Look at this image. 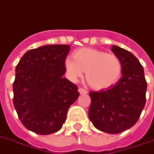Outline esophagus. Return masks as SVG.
I'll return each mask as SVG.
<instances>
[{
  "instance_id": "34e87169",
  "label": "esophagus",
  "mask_w": 154,
  "mask_h": 154,
  "mask_svg": "<svg viewBox=\"0 0 154 154\" xmlns=\"http://www.w3.org/2000/svg\"><path fill=\"white\" fill-rule=\"evenodd\" d=\"M78 91H79V93H80L81 94H87V91H86V90H85V89L82 88V87L78 89Z\"/></svg>"
}]
</instances>
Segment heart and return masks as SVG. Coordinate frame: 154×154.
I'll use <instances>...</instances> for the list:
<instances>
[{
  "label": "heart",
  "mask_w": 154,
  "mask_h": 154,
  "mask_svg": "<svg viewBox=\"0 0 154 154\" xmlns=\"http://www.w3.org/2000/svg\"><path fill=\"white\" fill-rule=\"evenodd\" d=\"M74 58H66V74L70 81L76 82L86 72L89 85L95 91L112 88L120 80L122 73L121 60L115 54L93 48H81Z\"/></svg>",
  "instance_id": "b5f03b06"
}]
</instances>
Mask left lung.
I'll use <instances>...</instances> for the list:
<instances>
[{
	"label": "left lung",
	"instance_id": "1",
	"mask_svg": "<svg viewBox=\"0 0 154 154\" xmlns=\"http://www.w3.org/2000/svg\"><path fill=\"white\" fill-rule=\"evenodd\" d=\"M111 50L122 62V77L112 88L90 92L88 115L96 129L118 134L130 129L140 118L145 105L147 82L143 66L134 54L117 45Z\"/></svg>",
	"mask_w": 154,
	"mask_h": 154
}]
</instances>
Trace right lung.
Here are the masks:
<instances>
[{
	"label": "right lung",
	"instance_id": "right-lung-1",
	"mask_svg": "<svg viewBox=\"0 0 154 154\" xmlns=\"http://www.w3.org/2000/svg\"><path fill=\"white\" fill-rule=\"evenodd\" d=\"M67 45H47L27 51L15 68L14 105L23 125L39 135L62 128L69 107L77 100V86L63 76Z\"/></svg>",
	"mask_w": 154,
	"mask_h": 154
}]
</instances>
